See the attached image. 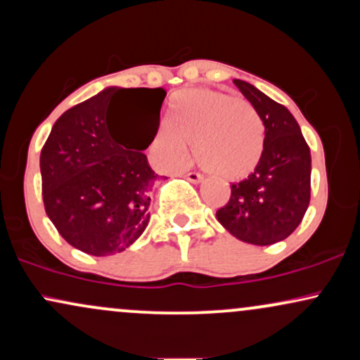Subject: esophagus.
Wrapping results in <instances>:
<instances>
[{
	"label": "esophagus",
	"instance_id": "1",
	"mask_svg": "<svg viewBox=\"0 0 360 360\" xmlns=\"http://www.w3.org/2000/svg\"><path fill=\"white\" fill-rule=\"evenodd\" d=\"M184 177L189 181V183H193V184H198V183H201V181H203V177L198 174V172H186Z\"/></svg>",
	"mask_w": 360,
	"mask_h": 360
}]
</instances>
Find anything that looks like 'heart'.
<instances>
[{
  "label": "heart",
  "mask_w": 360,
  "mask_h": 360,
  "mask_svg": "<svg viewBox=\"0 0 360 360\" xmlns=\"http://www.w3.org/2000/svg\"><path fill=\"white\" fill-rule=\"evenodd\" d=\"M169 127L152 140L162 166L176 167L194 146L198 164L226 181H240L259 167L266 128L249 101L214 89H186L176 96Z\"/></svg>",
  "instance_id": "heart-1"
}]
</instances>
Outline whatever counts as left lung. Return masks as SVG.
I'll list each match as a JSON object with an SVG mask.
<instances>
[{
  "instance_id": "1",
  "label": "left lung",
  "mask_w": 360,
  "mask_h": 360,
  "mask_svg": "<svg viewBox=\"0 0 360 360\" xmlns=\"http://www.w3.org/2000/svg\"><path fill=\"white\" fill-rule=\"evenodd\" d=\"M266 128V147L259 167L232 184V196L217 212L223 229L252 245H271L288 238L303 220L311 191V155L301 128L286 106L233 79Z\"/></svg>"
}]
</instances>
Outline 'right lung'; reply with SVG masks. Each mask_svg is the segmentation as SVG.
<instances>
[{"instance_id": "right-lung-1", "label": "right lung", "mask_w": 360, "mask_h": 360, "mask_svg": "<svg viewBox=\"0 0 360 360\" xmlns=\"http://www.w3.org/2000/svg\"><path fill=\"white\" fill-rule=\"evenodd\" d=\"M164 88L108 86L53 123L40 154L45 213L72 247L111 255L131 245L150 220L157 176L143 150L160 123ZM123 102L124 131L114 108Z\"/></svg>"}]
</instances>
